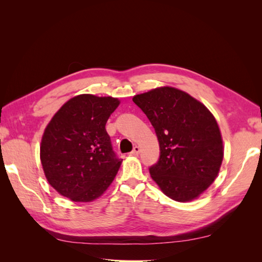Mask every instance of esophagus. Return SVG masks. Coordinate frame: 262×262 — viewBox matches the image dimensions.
<instances>
[{
    "label": "esophagus",
    "instance_id": "esophagus-1",
    "mask_svg": "<svg viewBox=\"0 0 262 262\" xmlns=\"http://www.w3.org/2000/svg\"><path fill=\"white\" fill-rule=\"evenodd\" d=\"M140 153V147L138 146V145H136L133 147V149H132V152L130 153L131 155H138Z\"/></svg>",
    "mask_w": 262,
    "mask_h": 262
}]
</instances>
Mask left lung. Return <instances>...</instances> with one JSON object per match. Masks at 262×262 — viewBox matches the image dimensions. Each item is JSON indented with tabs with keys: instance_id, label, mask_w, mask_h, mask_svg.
Masks as SVG:
<instances>
[{
	"instance_id": "left-lung-1",
	"label": "left lung",
	"mask_w": 262,
	"mask_h": 262,
	"mask_svg": "<svg viewBox=\"0 0 262 262\" xmlns=\"http://www.w3.org/2000/svg\"><path fill=\"white\" fill-rule=\"evenodd\" d=\"M133 101L152 123L160 143V158L148 168L170 199H195L215 180L223 142L215 118L189 94L160 87L137 95Z\"/></svg>"
}]
</instances>
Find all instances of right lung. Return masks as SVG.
Instances as JSON below:
<instances>
[{"label": "right lung", "instance_id": "right-lung-1", "mask_svg": "<svg viewBox=\"0 0 262 262\" xmlns=\"http://www.w3.org/2000/svg\"><path fill=\"white\" fill-rule=\"evenodd\" d=\"M119 100L78 95L47 125L40 160L49 184L75 202L97 199L115 179L122 160L114 152L106 123Z\"/></svg>", "mask_w": 262, "mask_h": 262}]
</instances>
